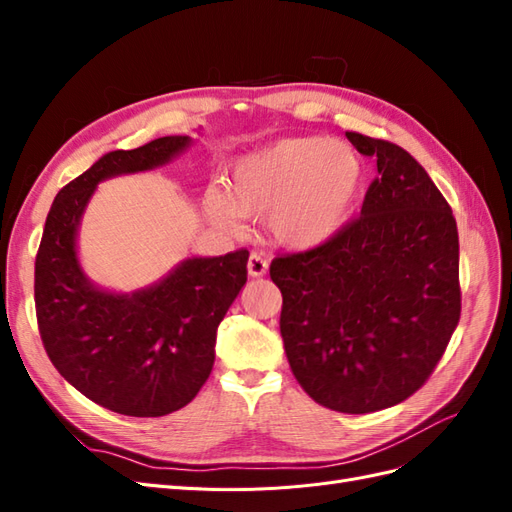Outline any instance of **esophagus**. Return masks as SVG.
<instances>
[{"mask_svg": "<svg viewBox=\"0 0 512 512\" xmlns=\"http://www.w3.org/2000/svg\"><path fill=\"white\" fill-rule=\"evenodd\" d=\"M267 271H269V262L262 258L260 254L252 252L250 260H247V273H250L252 277H260V275H265Z\"/></svg>", "mask_w": 512, "mask_h": 512, "instance_id": "34e87169", "label": "esophagus"}]
</instances>
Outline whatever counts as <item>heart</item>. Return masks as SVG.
<instances>
[{
    "label": "heart",
    "mask_w": 512,
    "mask_h": 512,
    "mask_svg": "<svg viewBox=\"0 0 512 512\" xmlns=\"http://www.w3.org/2000/svg\"><path fill=\"white\" fill-rule=\"evenodd\" d=\"M363 160L327 136L284 138L241 158L228 194L211 192L207 209L228 228L241 215H267L271 237L288 250H316L342 230L359 198Z\"/></svg>",
    "instance_id": "1"
}]
</instances>
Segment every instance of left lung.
I'll use <instances>...</instances> for the list:
<instances>
[{"label": "left lung", "instance_id": "1", "mask_svg": "<svg viewBox=\"0 0 512 512\" xmlns=\"http://www.w3.org/2000/svg\"><path fill=\"white\" fill-rule=\"evenodd\" d=\"M376 158L361 215L316 250L271 262L294 378L346 414L391 408L436 369L461 316L451 205L406 149L346 132Z\"/></svg>", "mask_w": 512, "mask_h": 512}]
</instances>
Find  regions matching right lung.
Listing matches in <instances>:
<instances>
[{
  "label": "right lung",
  "mask_w": 512,
  "mask_h": 512,
  "mask_svg": "<svg viewBox=\"0 0 512 512\" xmlns=\"http://www.w3.org/2000/svg\"><path fill=\"white\" fill-rule=\"evenodd\" d=\"M190 136H162L111 151L55 196L36 256V318L46 354L76 391L126 416L188 406L211 374L215 333L247 282V250L188 258L162 282L132 294L87 280L76 232L96 185L173 160Z\"/></svg>",
  "instance_id": "obj_1"
}]
</instances>
